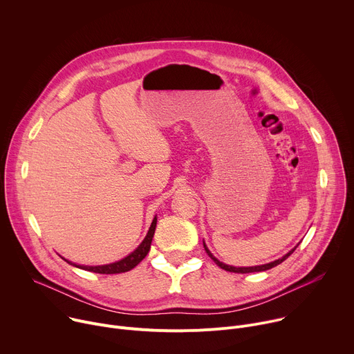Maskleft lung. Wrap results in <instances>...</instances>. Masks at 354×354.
Masks as SVG:
<instances>
[{
  "instance_id": "left-lung-1",
  "label": "left lung",
  "mask_w": 354,
  "mask_h": 354,
  "mask_svg": "<svg viewBox=\"0 0 354 354\" xmlns=\"http://www.w3.org/2000/svg\"><path fill=\"white\" fill-rule=\"evenodd\" d=\"M203 245H205V249H206V252L209 254V257L216 262V265L217 266H220L221 269H224V270H227V272H232V273H254V272H265V270H269V269H272V268H274V266H277V265H280L281 262H284L292 252L295 250V248L294 249H291L288 254H286L283 258H280V259H277V261H274V262H270V263H266V265H261V266H250V268H235V266H230V265H225V263H223V262H220L218 259H216L213 255H212V252L209 250V248L206 246V243L203 242Z\"/></svg>"
}]
</instances>
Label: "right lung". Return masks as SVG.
<instances>
[{
	"instance_id": "right-lung-1",
	"label": "right lung",
	"mask_w": 354,
	"mask_h": 354,
	"mask_svg": "<svg viewBox=\"0 0 354 354\" xmlns=\"http://www.w3.org/2000/svg\"><path fill=\"white\" fill-rule=\"evenodd\" d=\"M156 227H157V217H154L153 223H151V227L145 235V238L142 239V242L136 248V250H133L130 255H127L126 258H123L122 261L119 262H115V263H109V265H102V266H84V265H77V263H73L67 259H64L67 263L75 266V268H80V269H84V270H88V272H93V273H100V274H116V273H124V272H129L131 269H134L148 254V250L151 248V242H153V236H154V232H156Z\"/></svg>"
}]
</instances>
